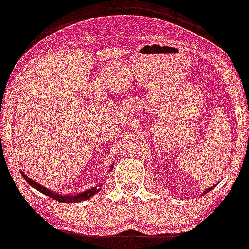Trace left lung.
Listing matches in <instances>:
<instances>
[{
  "instance_id": "8db88e82",
  "label": "left lung",
  "mask_w": 249,
  "mask_h": 249,
  "mask_svg": "<svg viewBox=\"0 0 249 249\" xmlns=\"http://www.w3.org/2000/svg\"><path fill=\"white\" fill-rule=\"evenodd\" d=\"M211 189H212V187H211V188H209V189H206V190H205V192H204V194H206L207 192H210V190H211Z\"/></svg>"
}]
</instances>
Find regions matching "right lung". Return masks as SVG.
I'll return each instance as SVG.
<instances>
[{"instance_id":"1","label":"right lung","mask_w":249,"mask_h":249,"mask_svg":"<svg viewBox=\"0 0 249 249\" xmlns=\"http://www.w3.org/2000/svg\"><path fill=\"white\" fill-rule=\"evenodd\" d=\"M111 168H113V165H112ZM21 175L30 186H33L34 188L38 190V192L45 194L46 196H49V197H51V198L55 199V200H57V202H61V203H79V202H83V200H86L88 198H90L91 196H94L95 194L98 193L101 190V188H98V187H94V188L85 190V192L80 193V194H77V195H73V196L61 195V194L54 193V192H52V190L47 189L46 187H43L42 185H39V183L35 182L33 179L28 178V177H27L23 172H21Z\"/></svg>"}]
</instances>
